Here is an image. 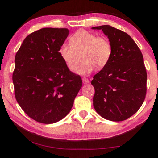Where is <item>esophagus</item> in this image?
<instances>
[{
  "mask_svg": "<svg viewBox=\"0 0 158 158\" xmlns=\"http://www.w3.org/2000/svg\"><path fill=\"white\" fill-rule=\"evenodd\" d=\"M82 81H83V84H88V83L90 82V81H89V79H88L87 78H83L82 79Z\"/></svg>",
  "mask_w": 158,
  "mask_h": 158,
  "instance_id": "34e87169",
  "label": "esophagus"
}]
</instances>
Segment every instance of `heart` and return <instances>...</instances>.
<instances>
[{"label":"heart","mask_w":158,"mask_h":158,"mask_svg":"<svg viewBox=\"0 0 158 158\" xmlns=\"http://www.w3.org/2000/svg\"><path fill=\"white\" fill-rule=\"evenodd\" d=\"M81 52L84 62L77 73L88 75L97 67L102 69L106 66L113 56V47L106 37L97 36L95 34L81 30L70 36V44H62L58 51L60 57L70 71L76 70L77 54Z\"/></svg>","instance_id":"b5f03b06"}]
</instances>
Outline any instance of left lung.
Segmentation results:
<instances>
[{
  "label": "left lung",
  "instance_id": "8db88e82",
  "mask_svg": "<svg viewBox=\"0 0 158 158\" xmlns=\"http://www.w3.org/2000/svg\"><path fill=\"white\" fill-rule=\"evenodd\" d=\"M102 30L113 47L110 62L93 77L94 108L103 118L113 122L127 119L137 113L147 94V74L144 58L133 39L110 25Z\"/></svg>",
  "mask_w": 158,
  "mask_h": 158
}]
</instances>
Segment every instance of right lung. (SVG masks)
Wrapping results in <instances>:
<instances>
[{
    "mask_svg": "<svg viewBox=\"0 0 158 158\" xmlns=\"http://www.w3.org/2000/svg\"><path fill=\"white\" fill-rule=\"evenodd\" d=\"M66 28H42L24 39L15 56L12 75L17 102L30 118L53 124L67 115L82 86L58 51L68 36Z\"/></svg>",
    "mask_w": 158,
    "mask_h": 158,
    "instance_id": "add662e5",
    "label": "right lung"
}]
</instances>
